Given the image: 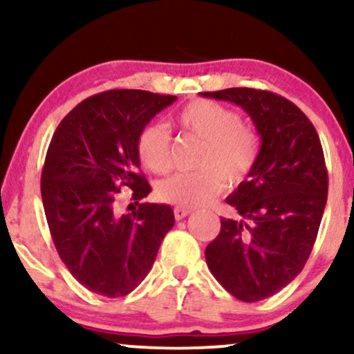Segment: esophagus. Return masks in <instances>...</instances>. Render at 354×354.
Instances as JSON below:
<instances>
[{"mask_svg": "<svg viewBox=\"0 0 354 354\" xmlns=\"http://www.w3.org/2000/svg\"><path fill=\"white\" fill-rule=\"evenodd\" d=\"M189 213H191L189 208H181V206H176V208H174V218H176L178 221L188 216Z\"/></svg>", "mask_w": 354, "mask_h": 354, "instance_id": "obj_1", "label": "esophagus"}]
</instances>
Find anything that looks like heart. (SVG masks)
I'll use <instances>...</instances> for the list:
<instances>
[{
  "instance_id": "obj_1",
  "label": "heart",
  "mask_w": 354,
  "mask_h": 354,
  "mask_svg": "<svg viewBox=\"0 0 354 354\" xmlns=\"http://www.w3.org/2000/svg\"><path fill=\"white\" fill-rule=\"evenodd\" d=\"M183 133L196 136L201 146L194 171L173 174L158 185L161 201L183 208L208 205L225 188L236 186L253 173L261 151L258 131L241 123L238 111L213 100H193L174 116ZM136 151L145 168L154 174L171 169V133L163 123H148L136 138Z\"/></svg>"
}]
</instances>
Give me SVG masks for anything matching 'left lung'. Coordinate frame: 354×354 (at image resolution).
Instances as JSON below:
<instances>
[{"mask_svg": "<svg viewBox=\"0 0 354 354\" xmlns=\"http://www.w3.org/2000/svg\"><path fill=\"white\" fill-rule=\"evenodd\" d=\"M201 95L241 106L261 136L253 173L226 200L241 221L221 218L205 251L228 293L261 301L293 281L311 254L328 200L323 146L308 116L276 93L228 88Z\"/></svg>", "mask_w": 354, "mask_h": 354, "instance_id": "8db88e82", "label": "left lung"}]
</instances>
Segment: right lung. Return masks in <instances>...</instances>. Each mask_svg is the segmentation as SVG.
<instances>
[{
    "mask_svg": "<svg viewBox=\"0 0 354 354\" xmlns=\"http://www.w3.org/2000/svg\"><path fill=\"white\" fill-rule=\"evenodd\" d=\"M176 96L143 89H109L81 101L63 118L48 148L41 198L61 261L93 293L120 298L151 270L171 206L140 203L151 186L140 173L136 138ZM121 187L138 206L114 209Z\"/></svg>",
    "mask_w": 354,
    "mask_h": 354,
    "instance_id": "1",
    "label": "right lung"
}]
</instances>
